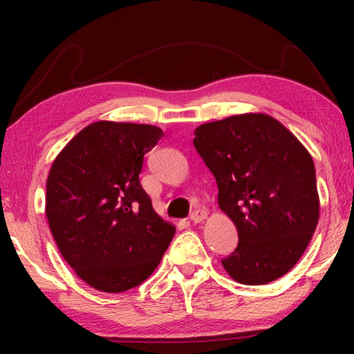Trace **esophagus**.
<instances>
[{
    "label": "esophagus",
    "instance_id": "1",
    "mask_svg": "<svg viewBox=\"0 0 354 354\" xmlns=\"http://www.w3.org/2000/svg\"><path fill=\"white\" fill-rule=\"evenodd\" d=\"M194 215H195V217H201V215H198V211H192V217H194Z\"/></svg>",
    "mask_w": 354,
    "mask_h": 354
}]
</instances>
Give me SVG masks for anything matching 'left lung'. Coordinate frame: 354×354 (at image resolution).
I'll return each instance as SVG.
<instances>
[{"label":"left lung","instance_id":"obj_1","mask_svg":"<svg viewBox=\"0 0 354 354\" xmlns=\"http://www.w3.org/2000/svg\"><path fill=\"white\" fill-rule=\"evenodd\" d=\"M162 136L151 124L98 122L51 165L48 225L64 259L93 289L118 293L142 284L175 236L139 181L143 156Z\"/></svg>","mask_w":354,"mask_h":354}]
</instances>
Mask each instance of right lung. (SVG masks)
Returning <instances> with one entry per match:
<instances>
[{
    "label": "right lung",
    "instance_id": "right-lung-1",
    "mask_svg": "<svg viewBox=\"0 0 354 354\" xmlns=\"http://www.w3.org/2000/svg\"><path fill=\"white\" fill-rule=\"evenodd\" d=\"M194 145L217 181L218 205L239 243L225 270L247 286L272 283L295 266L319 223L314 160L277 120L227 117L195 129Z\"/></svg>",
    "mask_w": 354,
    "mask_h": 354
}]
</instances>
